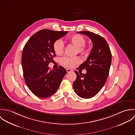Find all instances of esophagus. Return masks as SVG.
<instances>
[{
  "mask_svg": "<svg viewBox=\"0 0 135 135\" xmlns=\"http://www.w3.org/2000/svg\"><path fill=\"white\" fill-rule=\"evenodd\" d=\"M66 72L68 73H71V72H73V71L72 70H70V69H66Z\"/></svg>",
  "mask_w": 135,
  "mask_h": 135,
  "instance_id": "esophagus-1",
  "label": "esophagus"
}]
</instances>
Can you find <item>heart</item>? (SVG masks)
Listing matches in <instances>:
<instances>
[{
	"label": "heart",
	"instance_id": "1",
	"mask_svg": "<svg viewBox=\"0 0 135 135\" xmlns=\"http://www.w3.org/2000/svg\"><path fill=\"white\" fill-rule=\"evenodd\" d=\"M69 41L76 47L78 53L85 54L87 51V48L85 46L86 40L83 36L80 35H74L69 38ZM64 48V44L61 39L56 40L53 44V49L56 54L61 55L63 53ZM80 59L78 57H63L60 59L61 63L65 66L72 68L80 62Z\"/></svg>",
	"mask_w": 135,
	"mask_h": 135
}]
</instances>
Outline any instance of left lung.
Returning <instances> with one entry per match:
<instances>
[{
	"instance_id": "left-lung-1",
	"label": "left lung",
	"mask_w": 135,
	"mask_h": 135,
	"mask_svg": "<svg viewBox=\"0 0 135 135\" xmlns=\"http://www.w3.org/2000/svg\"><path fill=\"white\" fill-rule=\"evenodd\" d=\"M77 33L87 35L93 45L87 60L78 68L85 69L86 73L75 71L76 79L73 85L78 96L89 99L96 95L103 87L109 75L112 55L108 44L103 37L88 31Z\"/></svg>"
}]
</instances>
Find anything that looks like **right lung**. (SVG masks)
<instances>
[{
    "mask_svg": "<svg viewBox=\"0 0 135 135\" xmlns=\"http://www.w3.org/2000/svg\"><path fill=\"white\" fill-rule=\"evenodd\" d=\"M68 33L48 29L40 30L31 36L23 48L22 65L24 78L30 90L39 98H46L54 95L66 73L61 66L50 70L48 64L56 56L54 42Z\"/></svg>",
    "mask_w": 135,
    "mask_h": 135,
    "instance_id": "add662e5",
    "label": "right lung"
}]
</instances>
